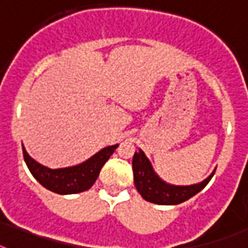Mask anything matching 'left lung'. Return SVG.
Segmentation results:
<instances>
[{
  "mask_svg": "<svg viewBox=\"0 0 248 248\" xmlns=\"http://www.w3.org/2000/svg\"><path fill=\"white\" fill-rule=\"evenodd\" d=\"M132 170H134L135 186L142 196L149 202L158 205H177L183 201L188 200L209 183L211 177L214 176L215 170L202 182L190 186H174L162 181L158 177L152 163L144 154L142 150L135 152L132 158Z\"/></svg>",
  "mask_w": 248,
  "mask_h": 248,
  "instance_id": "1",
  "label": "left lung"
}]
</instances>
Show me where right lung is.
<instances>
[{
	"label": "right lung",
	"instance_id": "obj_1",
	"mask_svg": "<svg viewBox=\"0 0 248 248\" xmlns=\"http://www.w3.org/2000/svg\"><path fill=\"white\" fill-rule=\"evenodd\" d=\"M117 146L118 144L107 146L81 164L60 170H51L35 162L33 158H30L24 146L23 154L30 173L42 186L56 194L70 195L89 190L99 176L102 167L106 164Z\"/></svg>",
	"mask_w": 248,
	"mask_h": 248
}]
</instances>
